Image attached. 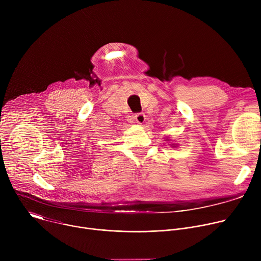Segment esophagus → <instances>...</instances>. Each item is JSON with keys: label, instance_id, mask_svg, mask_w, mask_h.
Masks as SVG:
<instances>
[{"label": "esophagus", "instance_id": "34e87169", "mask_svg": "<svg viewBox=\"0 0 261 261\" xmlns=\"http://www.w3.org/2000/svg\"><path fill=\"white\" fill-rule=\"evenodd\" d=\"M134 119H135V121H136L138 124H143V123L145 122V116H144V114H142V113L135 114Z\"/></svg>", "mask_w": 261, "mask_h": 261}]
</instances>
